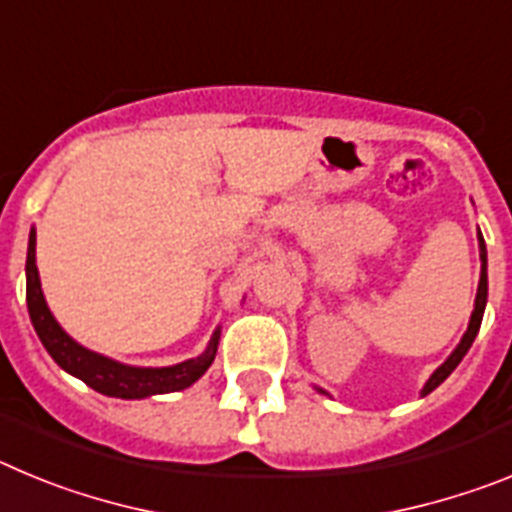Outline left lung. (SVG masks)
<instances>
[{
	"label": "left lung",
	"mask_w": 512,
	"mask_h": 512,
	"mask_svg": "<svg viewBox=\"0 0 512 512\" xmlns=\"http://www.w3.org/2000/svg\"><path fill=\"white\" fill-rule=\"evenodd\" d=\"M479 259H482V274H479L477 300H474V310H472V318H469L467 333H464V338H461V341H459V346L454 348V354H451L449 359L443 361V364L438 366L436 372L431 374V379L425 382L423 392H420V395H423V397L431 395V392L436 390L438 384H441L443 379H446L451 372H454L456 366H459V361L464 359V356H467V351H469V346H472V343H474V338H477L479 325H482V315H485V305H487V248H485V238H482V233H479ZM318 392L328 395V392L320 390V387H318Z\"/></svg>",
	"instance_id": "obj_1"
}]
</instances>
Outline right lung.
Returning <instances> with one entry per match:
<instances>
[{
  "mask_svg": "<svg viewBox=\"0 0 512 512\" xmlns=\"http://www.w3.org/2000/svg\"><path fill=\"white\" fill-rule=\"evenodd\" d=\"M25 274L27 312H30L33 328L35 333H38L40 343L45 346V351L53 356V361H56L61 369H66L69 374L79 377L81 382L89 384L92 390L102 392V395L122 397V400H140V397L187 390L189 384L197 382V379L210 369L212 361H215L220 328L212 333L210 346L205 348V354H200L197 359L182 361V364L158 366V369H151V366L120 364V361L107 359V356L97 354V351H89V348H84L81 343H76L74 338L56 323L53 312L45 305L43 289H40L38 264H35V228L30 230V241H27Z\"/></svg>",
  "mask_w": 512,
  "mask_h": 512,
  "instance_id": "1",
  "label": "right lung"
}]
</instances>
